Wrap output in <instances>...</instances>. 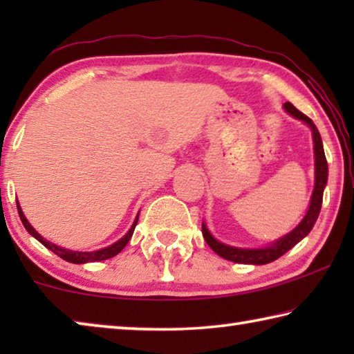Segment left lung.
<instances>
[{"instance_id": "1", "label": "left lung", "mask_w": 354, "mask_h": 354, "mask_svg": "<svg viewBox=\"0 0 354 354\" xmlns=\"http://www.w3.org/2000/svg\"><path fill=\"white\" fill-rule=\"evenodd\" d=\"M284 109L289 113H292L295 118L303 120V122L308 123L310 129H313L314 153H315V187L313 192V198H310L309 211L306 215H304L301 223H299L295 230L289 232L287 236H284L283 239H279V241L274 242L272 247L261 248V250H242V248L227 247V245H223L218 241H215V239L211 236V232L207 231L206 225L203 223L201 225L203 237H205V241L207 242L209 247H211L218 256L223 257V259L239 262V263H256V266L277 261L278 257L287 253L292 247H295L303 237H306L310 232V230H313L317 218H319L322 201H323V189H325L326 181H328V162L325 158V151H323L322 137H320L319 129H317V127L313 123V120L304 115L303 112H299L292 103H286Z\"/></svg>"}]
</instances>
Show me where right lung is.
Masks as SVG:
<instances>
[{"label": "right lung", "mask_w": 354, "mask_h": 354, "mask_svg": "<svg viewBox=\"0 0 354 354\" xmlns=\"http://www.w3.org/2000/svg\"><path fill=\"white\" fill-rule=\"evenodd\" d=\"M17 209H19V215H20V220L23 226L26 227V231L29 232V234L34 236L37 241L45 245V247L48 250H51L53 253L57 254L59 257H62L64 261L67 262H71V263H86V262H97V261H104V259H109V257H113L115 254H118L120 251H122L124 247H127V243L129 242V239L133 237V232L136 230V225H137V220H139V215H137V218L134 220L133 226H131V230L128 231V234L124 236L123 239H120L118 242H115L113 245H111V247L107 248H103V250H98V251H91V253H82V251H71V250H64L61 247H56L55 243H50L48 241H45L44 237H41L37 231L34 230V227L29 225V221L26 220L25 215H23L21 212V207L17 205Z\"/></svg>", "instance_id": "add662e5"}]
</instances>
